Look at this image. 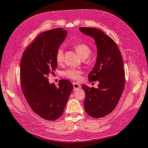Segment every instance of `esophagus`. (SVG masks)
I'll use <instances>...</instances> for the list:
<instances>
[{
    "mask_svg": "<svg viewBox=\"0 0 148 148\" xmlns=\"http://www.w3.org/2000/svg\"><path fill=\"white\" fill-rule=\"evenodd\" d=\"M73 89H74V90H77V89H78V88H79L81 87L80 85L79 84L77 83V82H73Z\"/></svg>",
    "mask_w": 148,
    "mask_h": 148,
    "instance_id": "esophagus-1",
    "label": "esophagus"
}]
</instances>
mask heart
Listing matches in <instances>:
<instances>
[{
	"mask_svg": "<svg viewBox=\"0 0 148 148\" xmlns=\"http://www.w3.org/2000/svg\"><path fill=\"white\" fill-rule=\"evenodd\" d=\"M74 49L77 53L79 55V56L82 59L87 58L91 54V49L87 44L84 43H79L74 45ZM64 60V52L62 48L58 49L56 54V60L58 64H61ZM81 71L79 70H73V69H68L63 72V75L64 77L72 80H78L80 79Z\"/></svg>",
	"mask_w": 148,
	"mask_h": 148,
	"instance_id": "heart-1",
	"label": "heart"
}]
</instances>
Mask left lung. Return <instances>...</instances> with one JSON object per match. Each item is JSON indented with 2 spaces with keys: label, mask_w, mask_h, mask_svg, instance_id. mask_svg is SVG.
Listing matches in <instances>:
<instances>
[{
  "label": "left lung",
  "mask_w": 148,
  "mask_h": 148,
  "mask_svg": "<svg viewBox=\"0 0 148 148\" xmlns=\"http://www.w3.org/2000/svg\"><path fill=\"white\" fill-rule=\"evenodd\" d=\"M84 34L94 39L97 58L88 75L90 82L99 81L97 88L83 85L85 93L84 108L88 115L102 118L112 111L119 103L125 86V71L120 51L112 38L99 29L80 27Z\"/></svg>",
  "instance_id": "8db88e82"
}]
</instances>
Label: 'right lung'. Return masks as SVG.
<instances>
[{"instance_id": "obj_1", "label": "right lung", "mask_w": 148, "mask_h": 148, "mask_svg": "<svg viewBox=\"0 0 148 148\" xmlns=\"http://www.w3.org/2000/svg\"><path fill=\"white\" fill-rule=\"evenodd\" d=\"M67 31L55 28L42 33L24 51L20 63L21 85L29 106L38 116L56 120L62 116L73 86L61 80L57 88L48 75L57 68L56 54Z\"/></svg>"}]
</instances>
